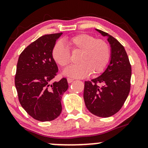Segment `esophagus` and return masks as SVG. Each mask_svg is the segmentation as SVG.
Wrapping results in <instances>:
<instances>
[{
    "label": "esophagus",
    "mask_w": 148,
    "mask_h": 148,
    "mask_svg": "<svg viewBox=\"0 0 148 148\" xmlns=\"http://www.w3.org/2000/svg\"><path fill=\"white\" fill-rule=\"evenodd\" d=\"M74 79H71V78H67V82L69 83V84H70V83H72L73 81H74Z\"/></svg>",
    "instance_id": "esophagus-1"
}]
</instances>
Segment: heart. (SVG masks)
<instances>
[{"mask_svg":"<svg viewBox=\"0 0 148 148\" xmlns=\"http://www.w3.org/2000/svg\"><path fill=\"white\" fill-rule=\"evenodd\" d=\"M67 46L71 52H80L77 62L79 64L67 67L64 73L72 78H83L89 75L101 74L107 68L111 60V49L105 40L96 39L87 33L79 34L67 40ZM54 61L64 67L71 62V53L68 48L61 42H57L52 49Z\"/></svg>","mask_w":148,"mask_h":148,"instance_id":"heart-1","label":"heart"}]
</instances>
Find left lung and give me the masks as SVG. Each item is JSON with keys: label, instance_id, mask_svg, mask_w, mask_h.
<instances>
[{"label": "left lung", "instance_id": "1", "mask_svg": "<svg viewBox=\"0 0 148 148\" xmlns=\"http://www.w3.org/2000/svg\"><path fill=\"white\" fill-rule=\"evenodd\" d=\"M108 37L111 47L110 63L101 75L85 81L84 98L88 111L101 118H107L120 111L130 91L132 67L126 51L116 39L96 29Z\"/></svg>", "mask_w": 148, "mask_h": 148}]
</instances>
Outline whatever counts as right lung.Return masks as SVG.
Segmentation results:
<instances>
[{
	"mask_svg": "<svg viewBox=\"0 0 148 148\" xmlns=\"http://www.w3.org/2000/svg\"><path fill=\"white\" fill-rule=\"evenodd\" d=\"M62 34L40 37L18 57L14 79L18 101L28 114L39 121H51L60 115L62 96L68 88L66 78L51 84L58 71L52 49Z\"/></svg>",
	"mask_w": 148,
	"mask_h": 148,
	"instance_id": "right-lung-1",
	"label": "right lung"
}]
</instances>
